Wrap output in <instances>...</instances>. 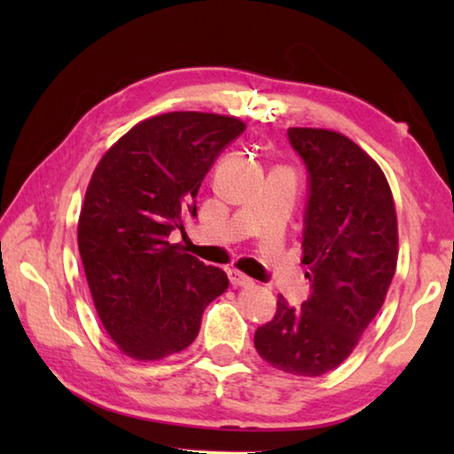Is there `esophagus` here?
<instances>
[{"mask_svg":"<svg viewBox=\"0 0 454 454\" xmlns=\"http://www.w3.org/2000/svg\"><path fill=\"white\" fill-rule=\"evenodd\" d=\"M228 276H230V282H232L234 288H248V286H254V280L248 278V276H244L242 272L230 270Z\"/></svg>","mask_w":454,"mask_h":454,"instance_id":"obj_1","label":"esophagus"}]
</instances>
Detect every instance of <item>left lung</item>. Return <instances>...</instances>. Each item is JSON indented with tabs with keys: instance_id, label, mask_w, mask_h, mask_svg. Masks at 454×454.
Returning <instances> with one entry per match:
<instances>
[{
	"instance_id": "left-lung-1",
	"label": "left lung",
	"mask_w": 454,
	"mask_h": 454,
	"mask_svg": "<svg viewBox=\"0 0 454 454\" xmlns=\"http://www.w3.org/2000/svg\"><path fill=\"white\" fill-rule=\"evenodd\" d=\"M288 142L309 172L302 264L310 296L278 310L254 334L268 364L298 376L333 371L379 314L396 270L398 230L388 182L347 136L290 128Z\"/></svg>"
}]
</instances>
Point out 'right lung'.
I'll use <instances>...</instances> for the list:
<instances>
[{
	"instance_id": "add662e5",
	"label": "right lung",
	"mask_w": 454,
	"mask_h": 454,
	"mask_svg": "<svg viewBox=\"0 0 454 454\" xmlns=\"http://www.w3.org/2000/svg\"><path fill=\"white\" fill-rule=\"evenodd\" d=\"M246 129L240 120L170 112L144 120L99 160L78 224L98 317L121 352L158 360L196 340L228 276L168 238L196 216L200 184Z\"/></svg>"
}]
</instances>
